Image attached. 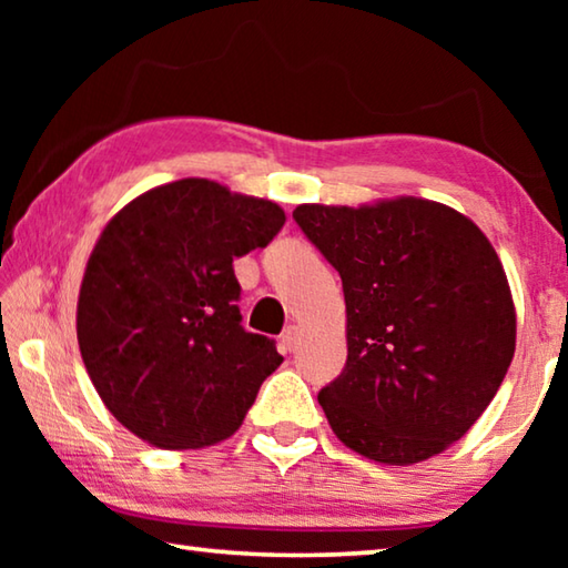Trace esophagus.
<instances>
[{"label": "esophagus", "instance_id": "esophagus-1", "mask_svg": "<svg viewBox=\"0 0 568 568\" xmlns=\"http://www.w3.org/2000/svg\"><path fill=\"white\" fill-rule=\"evenodd\" d=\"M281 343L285 351H295L297 343H301V328H297V325H287L281 335Z\"/></svg>", "mask_w": 568, "mask_h": 568}]
</instances>
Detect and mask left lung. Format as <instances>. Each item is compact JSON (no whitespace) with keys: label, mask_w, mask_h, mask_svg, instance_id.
<instances>
[{"label":"left lung","mask_w":568,"mask_h":568,"mask_svg":"<svg viewBox=\"0 0 568 568\" xmlns=\"http://www.w3.org/2000/svg\"><path fill=\"white\" fill-rule=\"evenodd\" d=\"M293 217L343 281L348 361L318 393L333 434L386 466L446 450L494 400L516 351L494 245L464 213L413 195L303 203Z\"/></svg>","instance_id":"1"}]
</instances>
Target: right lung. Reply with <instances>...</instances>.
Returning <instances> with one entry per match:
<instances>
[{
  "label": "right lung",
  "instance_id": "obj_1",
  "mask_svg": "<svg viewBox=\"0 0 568 568\" xmlns=\"http://www.w3.org/2000/svg\"><path fill=\"white\" fill-rule=\"evenodd\" d=\"M283 223L273 200L185 178L142 192L104 225L77 297V343L104 406L145 444L230 438L283 363L273 341L240 325L233 271Z\"/></svg>",
  "mask_w": 568,
  "mask_h": 568
}]
</instances>
